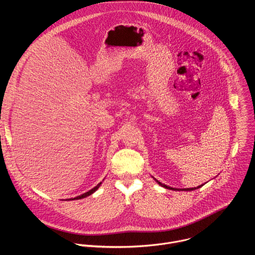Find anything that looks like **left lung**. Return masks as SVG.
I'll use <instances>...</instances> for the list:
<instances>
[{
    "instance_id": "left-lung-1",
    "label": "left lung",
    "mask_w": 255,
    "mask_h": 255,
    "mask_svg": "<svg viewBox=\"0 0 255 255\" xmlns=\"http://www.w3.org/2000/svg\"><path fill=\"white\" fill-rule=\"evenodd\" d=\"M156 180V179H155ZM157 181V184L158 185H160L161 187H163V188H165V189H169V190H177V189H173V188H170V187H168V186H166V185H163V184H161L160 181H158V180H156ZM201 187H203V185H201V186H199V187H197V188H190V189H183L181 191H194V190H197V189H199V188H201ZM178 191V190H177Z\"/></svg>"
}]
</instances>
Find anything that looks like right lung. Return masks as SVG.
<instances>
[{"label": "right lung", "mask_w": 255, "mask_h": 255, "mask_svg": "<svg viewBox=\"0 0 255 255\" xmlns=\"http://www.w3.org/2000/svg\"><path fill=\"white\" fill-rule=\"evenodd\" d=\"M101 184L102 183H100L99 185H97L94 189H92V190H90L89 192H87V193H85V194H83V195H81V196H79V197H76L75 199H70V200H80V199H84V198H86V197H88V196H90V195H92V194H94L98 189H99V187L101 186Z\"/></svg>", "instance_id": "right-lung-1"}]
</instances>
